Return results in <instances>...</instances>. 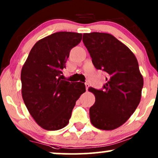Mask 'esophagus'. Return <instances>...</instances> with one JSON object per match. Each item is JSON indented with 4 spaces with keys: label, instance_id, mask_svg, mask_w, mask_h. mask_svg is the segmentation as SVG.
I'll return each instance as SVG.
<instances>
[{
    "label": "esophagus",
    "instance_id": "1",
    "mask_svg": "<svg viewBox=\"0 0 158 158\" xmlns=\"http://www.w3.org/2000/svg\"><path fill=\"white\" fill-rule=\"evenodd\" d=\"M85 89H86V90H88V89H89V84L88 83H85Z\"/></svg>",
    "mask_w": 158,
    "mask_h": 158
}]
</instances>
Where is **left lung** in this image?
<instances>
[{"mask_svg":"<svg viewBox=\"0 0 158 158\" xmlns=\"http://www.w3.org/2000/svg\"><path fill=\"white\" fill-rule=\"evenodd\" d=\"M83 41L94 67L108 74L103 90L89 88L96 99L89 110L91 123L101 130H114L129 119L140 102L144 80L138 61L126 45L110 34L84 33Z\"/></svg>","mask_w":158,"mask_h":158,"instance_id":"8db88e82","label":"left lung"}]
</instances>
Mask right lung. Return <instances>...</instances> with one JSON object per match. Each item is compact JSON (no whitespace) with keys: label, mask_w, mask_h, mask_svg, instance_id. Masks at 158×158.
I'll list each match as a JSON object with an SVG mask.
<instances>
[{"label":"right lung","mask_w":158,"mask_h":158,"mask_svg":"<svg viewBox=\"0 0 158 158\" xmlns=\"http://www.w3.org/2000/svg\"><path fill=\"white\" fill-rule=\"evenodd\" d=\"M82 34L58 32L38 40L22 68V96L35 121L42 128L56 131L68 124L85 84L61 80L69 52Z\"/></svg>","instance_id":"1"}]
</instances>
